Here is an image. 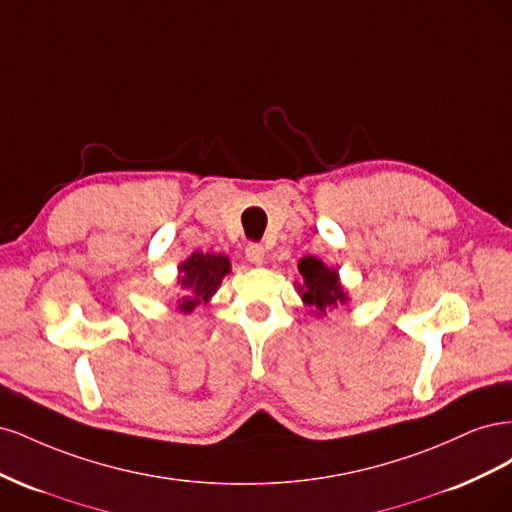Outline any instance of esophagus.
Here are the masks:
<instances>
[{"instance_id": "obj_1", "label": "esophagus", "mask_w": 512, "mask_h": 512, "mask_svg": "<svg viewBox=\"0 0 512 512\" xmlns=\"http://www.w3.org/2000/svg\"><path fill=\"white\" fill-rule=\"evenodd\" d=\"M245 258L247 262H252V265H262L265 262V247H262L260 243H250L245 247Z\"/></svg>"}]
</instances>
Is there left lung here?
<instances>
[{
  "label": "left lung",
  "mask_w": 512,
  "mask_h": 512,
  "mask_svg": "<svg viewBox=\"0 0 512 512\" xmlns=\"http://www.w3.org/2000/svg\"><path fill=\"white\" fill-rule=\"evenodd\" d=\"M299 273L303 275V286L299 284L301 299L312 314L324 316L329 309L350 301L342 282H339L337 269L327 267L322 260L314 256L301 258Z\"/></svg>",
  "instance_id": "left-lung-1"
}]
</instances>
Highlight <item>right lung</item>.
<instances>
[{
    "mask_svg": "<svg viewBox=\"0 0 512 512\" xmlns=\"http://www.w3.org/2000/svg\"><path fill=\"white\" fill-rule=\"evenodd\" d=\"M230 273V260L222 254L194 252L179 265L181 299L177 309L181 314H192L200 303H209L224 277Z\"/></svg>",
    "mask_w": 512,
    "mask_h": 512,
    "instance_id": "add662e5",
    "label": "right lung"
}]
</instances>
